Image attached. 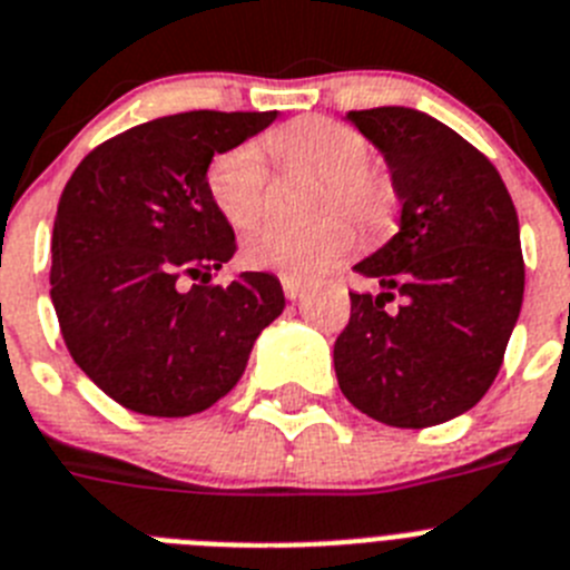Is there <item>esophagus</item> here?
Instances as JSON below:
<instances>
[{"instance_id":"esophagus-1","label":"esophagus","mask_w":570,"mask_h":570,"mask_svg":"<svg viewBox=\"0 0 570 570\" xmlns=\"http://www.w3.org/2000/svg\"><path fill=\"white\" fill-rule=\"evenodd\" d=\"M281 284H284V295L289 301L301 298V295H304V289H306L304 281H301V278H289V275H284V278H281Z\"/></svg>"}]
</instances>
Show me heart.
Masks as SVG:
<instances>
[{"mask_svg": "<svg viewBox=\"0 0 570 570\" xmlns=\"http://www.w3.org/2000/svg\"><path fill=\"white\" fill-rule=\"evenodd\" d=\"M275 160L324 180L315 209L326 212L315 224H264L244 240V261L289 278H309L338 261L355 240L346 210L364 232H379L393 212V186L367 166L370 142L346 122L330 117H301L266 137ZM212 206L232 229H249L264 215L269 168L264 151L252 140L226 148L206 168Z\"/></svg>", "mask_w": 570, "mask_h": 570, "instance_id": "b5f03b06", "label": "heart"}]
</instances>
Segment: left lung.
Returning <instances> with one entry per match:
<instances>
[{
  "label": "left lung",
  "instance_id": "1",
  "mask_svg": "<svg viewBox=\"0 0 570 570\" xmlns=\"http://www.w3.org/2000/svg\"><path fill=\"white\" fill-rule=\"evenodd\" d=\"M390 168L399 232L355 264L381 292H350L333 350L341 393L390 428L468 413L502 367L524 292L519 217L493 163L430 114L350 111ZM395 294L403 304L383 306Z\"/></svg>",
  "mask_w": 570,
  "mask_h": 570
}]
</instances>
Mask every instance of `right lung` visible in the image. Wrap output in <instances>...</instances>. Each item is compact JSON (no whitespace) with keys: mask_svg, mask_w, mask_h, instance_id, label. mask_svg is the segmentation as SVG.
Segmentation results:
<instances>
[{"mask_svg":"<svg viewBox=\"0 0 570 570\" xmlns=\"http://www.w3.org/2000/svg\"><path fill=\"white\" fill-rule=\"evenodd\" d=\"M278 111H186L128 128L73 168L51 237V301L77 367L142 415L203 413L284 313L269 272L209 284L235 232L206 191L212 157ZM186 279H200L189 287Z\"/></svg>","mask_w":570,"mask_h":570,"instance_id":"right-lung-1","label":"right lung"}]
</instances>
